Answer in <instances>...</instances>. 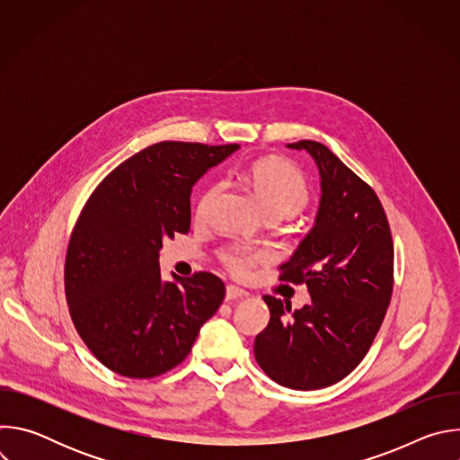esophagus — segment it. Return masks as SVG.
Segmentation results:
<instances>
[{
	"instance_id": "esophagus-1",
	"label": "esophagus",
	"mask_w": 460,
	"mask_h": 460,
	"mask_svg": "<svg viewBox=\"0 0 460 460\" xmlns=\"http://www.w3.org/2000/svg\"><path fill=\"white\" fill-rule=\"evenodd\" d=\"M247 296V291H243L242 288L238 286H227L226 289V300L231 302V300H240V298H245Z\"/></svg>"
}]
</instances>
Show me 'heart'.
I'll return each mask as SVG.
<instances>
[{
    "label": "heart",
    "instance_id": "1",
    "mask_svg": "<svg viewBox=\"0 0 460 460\" xmlns=\"http://www.w3.org/2000/svg\"><path fill=\"white\" fill-rule=\"evenodd\" d=\"M249 185L258 199L261 209L268 217L273 218H288L302 211L309 202V183L302 171L280 158L256 162L247 172ZM222 189L220 181H215L204 189L200 194L199 204H196V218L204 220ZM218 258L224 268L236 275L243 277L251 271V268L261 258L251 249L236 243L224 245L218 251Z\"/></svg>",
    "mask_w": 460,
    "mask_h": 460
}]
</instances>
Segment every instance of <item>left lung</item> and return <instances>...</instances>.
<instances>
[{
  "label": "left lung",
  "mask_w": 460,
  "mask_h": 460,
  "mask_svg": "<svg viewBox=\"0 0 460 460\" xmlns=\"http://www.w3.org/2000/svg\"><path fill=\"white\" fill-rule=\"evenodd\" d=\"M305 149L322 178L314 227L280 280L305 284L311 304L266 295L271 318L256 335L254 358L264 373L291 389H320L348 376L369 351L393 293V238L376 192L323 144Z\"/></svg>",
  "instance_id": "obj_1"
}]
</instances>
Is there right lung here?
I'll return each instance as SVG.
<instances>
[{
	"label": "right lung",
	"mask_w": 460,
	"mask_h": 460,
	"mask_svg": "<svg viewBox=\"0 0 460 460\" xmlns=\"http://www.w3.org/2000/svg\"><path fill=\"white\" fill-rule=\"evenodd\" d=\"M240 146L160 142L93 190L65 254V296L78 335L111 371L160 376L189 355L226 296L208 271L162 282V240L190 229L194 181Z\"/></svg>",
	"instance_id": "obj_1"
}]
</instances>
